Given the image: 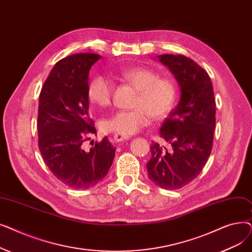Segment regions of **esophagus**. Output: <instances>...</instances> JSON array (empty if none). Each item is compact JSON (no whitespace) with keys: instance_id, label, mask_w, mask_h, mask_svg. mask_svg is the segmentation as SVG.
<instances>
[{"instance_id":"obj_1","label":"esophagus","mask_w":252,"mask_h":252,"mask_svg":"<svg viewBox=\"0 0 252 252\" xmlns=\"http://www.w3.org/2000/svg\"><path fill=\"white\" fill-rule=\"evenodd\" d=\"M128 137L126 136H124V135H119V134H114L113 135V141L115 143H119V142H123V141H126L127 140Z\"/></svg>"}]
</instances>
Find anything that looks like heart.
Returning a JSON list of instances; mask_svg holds the SVG:
<instances>
[{
    "mask_svg": "<svg viewBox=\"0 0 252 252\" xmlns=\"http://www.w3.org/2000/svg\"><path fill=\"white\" fill-rule=\"evenodd\" d=\"M121 75L134 86L139 95L135 109L119 110L101 123V128L107 133L124 136L134 135L149 126L151 116L155 119L165 118L173 109L178 99V89L173 79L161 77L159 73L145 67L124 69ZM113 96V83L106 75H97L88 87L89 100L100 107H107Z\"/></svg>",
    "mask_w": 252,
    "mask_h": 252,
    "instance_id": "heart-1",
    "label": "heart"
}]
</instances>
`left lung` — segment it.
<instances>
[{
    "mask_svg": "<svg viewBox=\"0 0 252 252\" xmlns=\"http://www.w3.org/2000/svg\"><path fill=\"white\" fill-rule=\"evenodd\" d=\"M177 79L181 99L164 119L160 138L170 149L151 144L147 163L149 179L157 186L176 190L201 173L213 149L216 126V100L208 73L184 55L158 56Z\"/></svg>",
    "mask_w": 252,
    "mask_h": 252,
    "instance_id": "left-lung-1",
    "label": "left lung"
}]
</instances>
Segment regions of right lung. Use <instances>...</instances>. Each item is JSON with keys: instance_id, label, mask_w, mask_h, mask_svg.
Listing matches in <instances>:
<instances>
[{"instance_id": "add662e5", "label": "right lung", "mask_w": 252, "mask_h": 252, "mask_svg": "<svg viewBox=\"0 0 252 252\" xmlns=\"http://www.w3.org/2000/svg\"><path fill=\"white\" fill-rule=\"evenodd\" d=\"M100 55L81 53L58 61L42 88L38 100V149L49 169L73 189H88L105 178L115 148L108 138L84 147L96 134L89 114V71Z\"/></svg>"}]
</instances>
